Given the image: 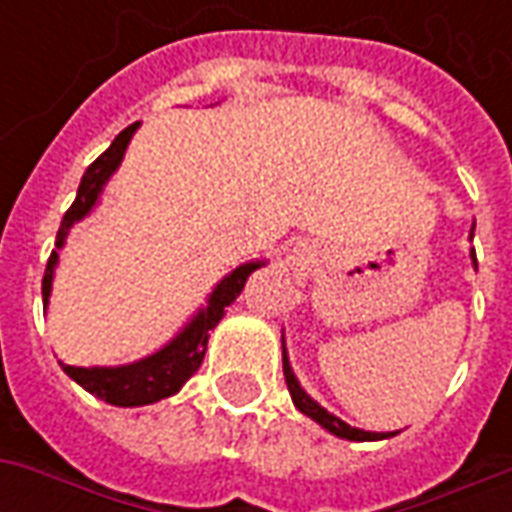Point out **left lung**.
Masks as SVG:
<instances>
[{"label": "left lung", "instance_id": "obj_1", "mask_svg": "<svg viewBox=\"0 0 512 512\" xmlns=\"http://www.w3.org/2000/svg\"><path fill=\"white\" fill-rule=\"evenodd\" d=\"M472 260H474V266H477V257H474V252H472ZM282 370H285V381H288L290 397H293L296 408H299L301 414H307L310 419H315V422L323 425L326 430H332L334 436H340V439H351V441H373V439H386V436H392V433H367V430L351 428V425H345L343 419H337L334 414H329L326 408L318 406V403H315V400L301 389L296 376H293V370H290L288 365V354H285V340H282Z\"/></svg>", "mask_w": 512, "mask_h": 512}]
</instances>
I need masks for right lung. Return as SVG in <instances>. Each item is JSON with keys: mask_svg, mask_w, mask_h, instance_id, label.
<instances>
[{"mask_svg": "<svg viewBox=\"0 0 512 512\" xmlns=\"http://www.w3.org/2000/svg\"><path fill=\"white\" fill-rule=\"evenodd\" d=\"M139 123L123 128L115 136V142L106 147L101 156L95 158L90 167L84 169L82 183L76 191V200L65 211L60 224V233H57V249L65 241V235L71 230L73 222H79L84 213L90 211L98 200V194L104 189V183L109 175L115 172L120 158L126 153L131 134L136 131ZM54 263H57V252H51L49 263H46V274H43V304H49L51 293V277H54ZM260 268V263H246V266L235 268L230 277L222 279V285L213 290L208 307L194 318V321L183 329V332L167 345L161 348L158 354L147 356L142 362L128 367H71L62 365V370L84 386L90 395H98L112 406H147V403H156L161 397H169L178 392L180 386L186 384L197 367L202 365V356L208 348V332H211L216 323L222 321L224 310L235 301V296L244 290L246 277Z\"/></svg>", "mask_w": 512, "mask_h": 512, "instance_id": "1", "label": "right lung"}]
</instances>
